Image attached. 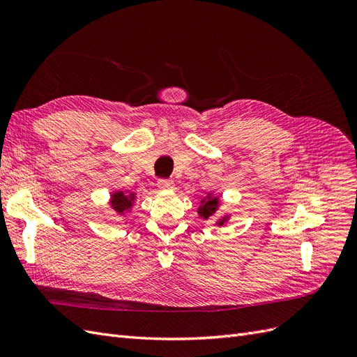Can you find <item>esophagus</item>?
Returning a JSON list of instances; mask_svg holds the SVG:
<instances>
[{
    "label": "esophagus",
    "mask_w": 357,
    "mask_h": 357,
    "mask_svg": "<svg viewBox=\"0 0 357 357\" xmlns=\"http://www.w3.org/2000/svg\"><path fill=\"white\" fill-rule=\"evenodd\" d=\"M158 188H159L160 190H172V189H174V183H172L171 180L162 178V180L158 181Z\"/></svg>",
    "instance_id": "34e87169"
}]
</instances>
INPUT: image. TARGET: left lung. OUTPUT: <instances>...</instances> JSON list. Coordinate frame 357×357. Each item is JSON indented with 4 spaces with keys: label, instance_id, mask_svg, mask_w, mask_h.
<instances>
[{
    "label": "left lung",
    "instance_id": "obj_1",
    "mask_svg": "<svg viewBox=\"0 0 357 357\" xmlns=\"http://www.w3.org/2000/svg\"><path fill=\"white\" fill-rule=\"evenodd\" d=\"M219 208H220V198L218 195H214L213 192H208L207 195H205L199 202L198 214L204 219H208V218H213V215L219 211ZM229 219H231L229 214H223L222 218L215 220L214 225L223 226V225H226V222H228Z\"/></svg>",
    "mask_w": 357,
    "mask_h": 357
}]
</instances>
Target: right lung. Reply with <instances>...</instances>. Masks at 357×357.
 Wrapping results in <instances>:
<instances>
[{"instance_id": "obj_1", "label": "right lung", "mask_w": 357, "mask_h": 357, "mask_svg": "<svg viewBox=\"0 0 357 357\" xmlns=\"http://www.w3.org/2000/svg\"><path fill=\"white\" fill-rule=\"evenodd\" d=\"M137 199L135 192L131 190H113L110 195V207L112 210L119 214V215H125L126 213H131L134 202Z\"/></svg>"}]
</instances>
